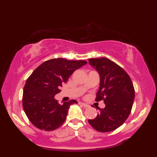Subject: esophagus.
<instances>
[{
  "label": "esophagus",
  "instance_id": "1",
  "mask_svg": "<svg viewBox=\"0 0 157 157\" xmlns=\"http://www.w3.org/2000/svg\"><path fill=\"white\" fill-rule=\"evenodd\" d=\"M81 105H82V106H83L84 107H85V108L89 107V105H87V104H86V103H84V102H81Z\"/></svg>",
  "mask_w": 157,
  "mask_h": 157
}]
</instances>
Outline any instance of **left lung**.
I'll return each instance as SVG.
<instances>
[{
    "mask_svg": "<svg viewBox=\"0 0 157 157\" xmlns=\"http://www.w3.org/2000/svg\"><path fill=\"white\" fill-rule=\"evenodd\" d=\"M89 63L100 75L95 100H103L105 104L89 123L100 132L113 131L124 123L131 112L135 96L132 82L123 68L107 58H92Z\"/></svg>",
    "mask_w": 157,
    "mask_h": 157,
    "instance_id": "obj_1",
    "label": "left lung"
}]
</instances>
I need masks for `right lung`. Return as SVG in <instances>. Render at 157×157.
<instances>
[{
  "mask_svg": "<svg viewBox=\"0 0 157 157\" xmlns=\"http://www.w3.org/2000/svg\"><path fill=\"white\" fill-rule=\"evenodd\" d=\"M86 63L84 60L57 58L46 61L33 71L23 88V107L34 126L52 131L64 123L70 106L78 102L71 100L60 105L55 95L74 71Z\"/></svg>",
  "mask_w": 157,
  "mask_h": 157,
  "instance_id": "right-lung-1",
  "label": "right lung"
}]
</instances>
